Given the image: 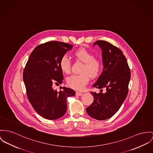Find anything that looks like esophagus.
I'll return each mask as SVG.
<instances>
[{"label":"esophagus","mask_w":153,"mask_h":153,"mask_svg":"<svg viewBox=\"0 0 153 153\" xmlns=\"http://www.w3.org/2000/svg\"><path fill=\"white\" fill-rule=\"evenodd\" d=\"M76 94L77 95H79V96H81V95H83V93H81V92H79V91H77V92L76 93Z\"/></svg>","instance_id":"1"}]
</instances>
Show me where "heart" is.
Wrapping results in <instances>:
<instances>
[{"mask_svg": "<svg viewBox=\"0 0 153 153\" xmlns=\"http://www.w3.org/2000/svg\"><path fill=\"white\" fill-rule=\"evenodd\" d=\"M77 59L84 63L80 70V74L72 75L67 79V83L72 88L82 90L88 82L90 77H97L102 69V62L100 59L94 58V55L88 50L81 48L74 53ZM60 70L65 74L71 73V62L66 55L62 57L59 62Z\"/></svg>", "mask_w": 153, "mask_h": 153, "instance_id": "b5f03b06", "label": "heart"}]
</instances>
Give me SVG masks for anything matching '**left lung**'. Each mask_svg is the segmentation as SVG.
<instances>
[{
	"label": "left lung",
	"mask_w": 153,
	"mask_h": 153,
	"mask_svg": "<svg viewBox=\"0 0 153 153\" xmlns=\"http://www.w3.org/2000/svg\"><path fill=\"white\" fill-rule=\"evenodd\" d=\"M102 49L104 70L93 87L101 89L100 93L91 91L94 96L92 104L86 108L87 114L97 120L112 117L119 109L128 94L130 79L129 67L122 51L105 41H97ZM106 89L102 93V88Z\"/></svg>",
	"instance_id": "left-lung-1"
}]
</instances>
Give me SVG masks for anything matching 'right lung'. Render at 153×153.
I'll list each match as a JSON object with an SVG mask.
<instances>
[{
  "label": "right lung",
  "instance_id": "right-lung-1",
  "mask_svg": "<svg viewBox=\"0 0 153 153\" xmlns=\"http://www.w3.org/2000/svg\"><path fill=\"white\" fill-rule=\"evenodd\" d=\"M73 45L52 41L38 45L31 52L23 71L27 98L35 111L49 120L62 117L66 112L67 98L75 91L65 87L60 90L52 85L63 79L59 62Z\"/></svg>",
  "mask_w": 153,
  "mask_h": 153
}]
</instances>
